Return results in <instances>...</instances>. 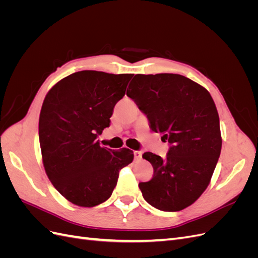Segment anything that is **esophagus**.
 I'll list each match as a JSON object with an SVG mask.
<instances>
[{
    "label": "esophagus",
    "mask_w": 258,
    "mask_h": 258,
    "mask_svg": "<svg viewBox=\"0 0 258 258\" xmlns=\"http://www.w3.org/2000/svg\"><path fill=\"white\" fill-rule=\"evenodd\" d=\"M142 158V152H140V151H136L135 152V159H137V160H140Z\"/></svg>",
    "instance_id": "obj_1"
}]
</instances>
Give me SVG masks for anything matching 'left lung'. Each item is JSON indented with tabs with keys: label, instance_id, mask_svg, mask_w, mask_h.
Segmentation results:
<instances>
[{
	"label": "left lung",
	"instance_id": "8db88e82",
	"mask_svg": "<svg viewBox=\"0 0 258 258\" xmlns=\"http://www.w3.org/2000/svg\"><path fill=\"white\" fill-rule=\"evenodd\" d=\"M127 96L150 127L170 144L165 159L151 152V181L139 184L143 198L166 212L192 205L206 190L222 150L220 117L209 91L179 74H137Z\"/></svg>",
	"mask_w": 258,
	"mask_h": 258
}]
</instances>
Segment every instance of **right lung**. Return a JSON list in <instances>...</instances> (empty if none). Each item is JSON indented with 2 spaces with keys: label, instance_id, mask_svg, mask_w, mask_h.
<instances>
[{
  "label": "right lung",
  "instance_id": "1",
  "mask_svg": "<svg viewBox=\"0 0 258 258\" xmlns=\"http://www.w3.org/2000/svg\"><path fill=\"white\" fill-rule=\"evenodd\" d=\"M132 76L76 72L45 97L38 121L44 168L54 188L76 206L91 208L107 200L119 171L134 160L128 148L114 152L97 140L110 126Z\"/></svg>",
  "mask_w": 258,
  "mask_h": 258
}]
</instances>
